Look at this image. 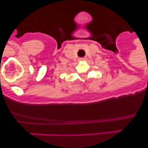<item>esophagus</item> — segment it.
<instances>
[{"instance_id":"34e87169","label":"esophagus","mask_w":148,"mask_h":148,"mask_svg":"<svg viewBox=\"0 0 148 148\" xmlns=\"http://www.w3.org/2000/svg\"><path fill=\"white\" fill-rule=\"evenodd\" d=\"M79 60H80V61H85V60H87V57H84V58H79Z\"/></svg>"}]
</instances>
